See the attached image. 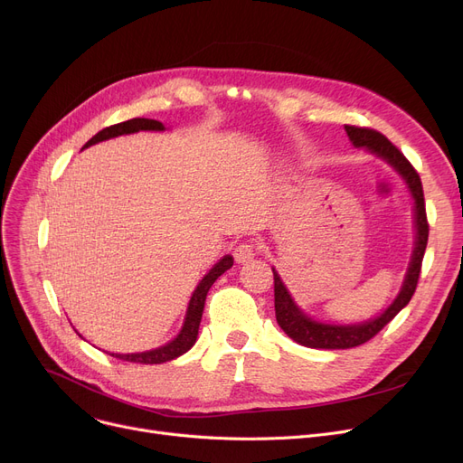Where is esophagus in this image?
Segmentation results:
<instances>
[{
  "label": "esophagus",
  "mask_w": 463,
  "mask_h": 463,
  "mask_svg": "<svg viewBox=\"0 0 463 463\" xmlns=\"http://www.w3.org/2000/svg\"><path fill=\"white\" fill-rule=\"evenodd\" d=\"M256 256V245L250 243V241H243L233 249V258L237 263H247Z\"/></svg>",
  "instance_id": "34e87169"
}]
</instances>
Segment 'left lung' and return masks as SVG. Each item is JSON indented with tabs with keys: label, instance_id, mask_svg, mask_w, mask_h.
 <instances>
[{
	"label": "left lung",
	"instance_id": "8db88e82",
	"mask_svg": "<svg viewBox=\"0 0 463 463\" xmlns=\"http://www.w3.org/2000/svg\"><path fill=\"white\" fill-rule=\"evenodd\" d=\"M346 136L354 146H364L369 152L377 154L383 160H386L395 171H398L405 179L411 195L414 200V224H416V243L412 250V258L409 263V271L405 275L402 292L388 309L377 317L371 318L362 324H352V326H332V324H322L313 318L307 317L299 307L294 303L292 296L286 290L284 282L280 280L279 273L273 269L275 277V317L279 326L284 329V334L292 337L296 343L309 346V348H352L367 343L369 339L375 337L381 329L398 315L403 307L411 301L418 277H420L422 269V260L428 245V216H426V203H424V190L422 181L418 177L416 169L411 165V162L393 146L381 131H375L371 128H358V126H345Z\"/></svg>",
	"mask_w": 463,
	"mask_h": 463
}]
</instances>
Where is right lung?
I'll use <instances>...</instances> for the list:
<instances>
[{
  "label": "right lung",
  "mask_w": 463,
  "mask_h": 463,
  "mask_svg": "<svg viewBox=\"0 0 463 463\" xmlns=\"http://www.w3.org/2000/svg\"><path fill=\"white\" fill-rule=\"evenodd\" d=\"M162 131L165 129L162 122L158 120H150V118H131L115 126H109L88 141L84 145L90 146L96 145L99 141L105 139H113L118 136H126V134H136V131ZM233 266V258L232 256H224L218 263H214V268L202 279V282L197 284V288L192 294V299L188 303V311H186V318L183 324V329L179 332V335L175 337L173 341H169L167 345L160 346V348H154V350H146V352H136V354H111L118 360L124 362H134V364H164L169 360H175L183 356L184 352H188L195 339H197V329H200V322H202V315H203V307H205V298L211 286L214 284V280L222 275L224 271H228Z\"/></svg>",
  "instance_id": "add662e5"
}]
</instances>
